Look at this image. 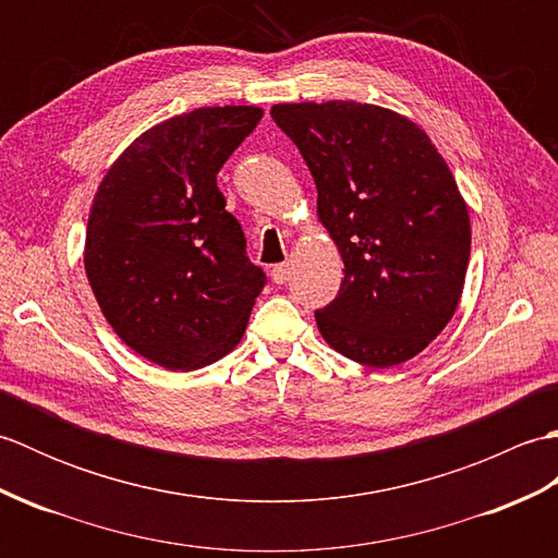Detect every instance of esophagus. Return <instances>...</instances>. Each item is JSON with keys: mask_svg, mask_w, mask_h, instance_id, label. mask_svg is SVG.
Here are the masks:
<instances>
[{"mask_svg": "<svg viewBox=\"0 0 558 558\" xmlns=\"http://www.w3.org/2000/svg\"><path fill=\"white\" fill-rule=\"evenodd\" d=\"M270 276H272V282H276V286H282V282H288V278H290V266L288 264L272 266Z\"/></svg>", "mask_w": 558, "mask_h": 558, "instance_id": "1", "label": "esophagus"}]
</instances>
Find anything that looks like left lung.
I'll list each match as a JSON object with an SVG mask.
<instances>
[{"mask_svg":"<svg viewBox=\"0 0 558 558\" xmlns=\"http://www.w3.org/2000/svg\"><path fill=\"white\" fill-rule=\"evenodd\" d=\"M270 117L300 148L345 264L314 314L324 340L376 369L412 360L456 314L470 260L468 206L441 153L376 105L288 102Z\"/></svg>","mask_w":558,"mask_h":558,"instance_id":"1","label":"left lung"}]
</instances>
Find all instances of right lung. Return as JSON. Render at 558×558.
I'll list each match as a JSON object with an SVG mask.
<instances>
[{
	"label": "right lung",
	"instance_id": "right-lung-1",
	"mask_svg": "<svg viewBox=\"0 0 558 558\" xmlns=\"http://www.w3.org/2000/svg\"><path fill=\"white\" fill-rule=\"evenodd\" d=\"M260 114L198 108L148 129L93 201L83 254L93 294L114 333L170 372L225 357L266 286L216 180Z\"/></svg>",
	"mask_w": 558,
	"mask_h": 558
}]
</instances>
